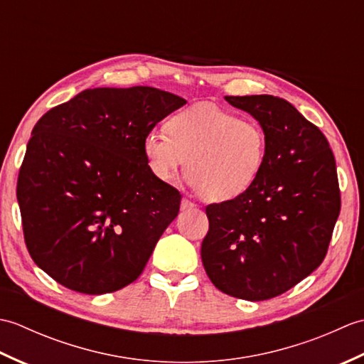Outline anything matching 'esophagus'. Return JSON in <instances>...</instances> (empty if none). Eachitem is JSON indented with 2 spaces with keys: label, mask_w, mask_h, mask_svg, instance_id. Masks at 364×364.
I'll use <instances>...</instances> for the list:
<instances>
[{
  "label": "esophagus",
  "mask_w": 364,
  "mask_h": 364,
  "mask_svg": "<svg viewBox=\"0 0 364 364\" xmlns=\"http://www.w3.org/2000/svg\"><path fill=\"white\" fill-rule=\"evenodd\" d=\"M192 208H196V205L191 202V200H188V198H183L181 200V210L183 211H189V210H192Z\"/></svg>",
  "instance_id": "34e87169"
}]
</instances>
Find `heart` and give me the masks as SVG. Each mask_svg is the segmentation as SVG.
<instances>
[{
    "label": "heart",
    "mask_w": 364,
    "mask_h": 364,
    "mask_svg": "<svg viewBox=\"0 0 364 364\" xmlns=\"http://www.w3.org/2000/svg\"><path fill=\"white\" fill-rule=\"evenodd\" d=\"M167 129H151L144 137L153 175L168 183L188 162L192 184L211 202L242 196L264 167L267 137L255 120L200 103L173 115Z\"/></svg>",
    "instance_id": "b5f03b06"
}]
</instances>
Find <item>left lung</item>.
Here are the masks:
<instances>
[{
  "instance_id": "obj_1",
  "label": "left lung",
  "mask_w": 364,
  "mask_h": 364,
  "mask_svg": "<svg viewBox=\"0 0 364 364\" xmlns=\"http://www.w3.org/2000/svg\"><path fill=\"white\" fill-rule=\"evenodd\" d=\"M225 100L264 129L266 161L242 196L206 206L210 230L202 261L222 292L267 300L296 286L326 258L341 210L336 162L321 129L286 100Z\"/></svg>"
}]
</instances>
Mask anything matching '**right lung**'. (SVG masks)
Masks as SVG:
<instances>
[{"mask_svg":"<svg viewBox=\"0 0 364 364\" xmlns=\"http://www.w3.org/2000/svg\"><path fill=\"white\" fill-rule=\"evenodd\" d=\"M186 100L149 86L82 90L36 123L17 200L31 258L65 288L98 296L133 283L180 211L144 137Z\"/></svg>","mask_w":364,"mask_h":364,"instance_id":"1","label":"right lung"}]
</instances>
